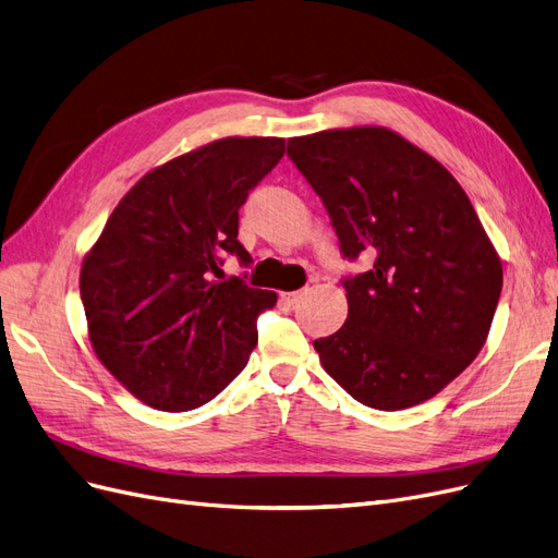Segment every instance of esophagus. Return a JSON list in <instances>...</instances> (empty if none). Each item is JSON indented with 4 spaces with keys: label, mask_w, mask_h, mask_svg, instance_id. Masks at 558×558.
Instances as JSON below:
<instances>
[{
    "label": "esophagus",
    "mask_w": 558,
    "mask_h": 558,
    "mask_svg": "<svg viewBox=\"0 0 558 558\" xmlns=\"http://www.w3.org/2000/svg\"><path fill=\"white\" fill-rule=\"evenodd\" d=\"M302 295H305V293H302V291H293V293H283V295H281V300H283L286 305H289V307H295L298 302L302 300Z\"/></svg>",
    "instance_id": "esophagus-1"
}]
</instances>
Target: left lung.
Masks as SVG:
<instances>
[{
  "label": "left lung",
  "instance_id": "obj_1",
  "mask_svg": "<svg viewBox=\"0 0 558 558\" xmlns=\"http://www.w3.org/2000/svg\"><path fill=\"white\" fill-rule=\"evenodd\" d=\"M324 202L347 275L344 326L314 340L320 365L367 408L433 398L475 361L502 291V267L468 195L445 167L386 128L289 140Z\"/></svg>",
  "mask_w": 558,
  "mask_h": 558
}]
</instances>
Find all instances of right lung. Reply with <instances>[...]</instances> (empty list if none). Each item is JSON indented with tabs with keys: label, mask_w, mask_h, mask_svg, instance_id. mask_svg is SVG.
<instances>
[{
	"label": "right lung",
	"mask_w": 558,
	"mask_h": 558,
	"mask_svg": "<svg viewBox=\"0 0 558 558\" xmlns=\"http://www.w3.org/2000/svg\"><path fill=\"white\" fill-rule=\"evenodd\" d=\"M283 140L228 137L148 172L118 202L81 267L93 349L132 396L165 412L216 398L258 342L272 291L223 279L240 207L283 158Z\"/></svg>",
	"instance_id": "obj_1"
}]
</instances>
